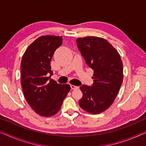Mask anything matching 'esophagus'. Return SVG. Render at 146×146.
<instances>
[{
    "mask_svg": "<svg viewBox=\"0 0 146 146\" xmlns=\"http://www.w3.org/2000/svg\"><path fill=\"white\" fill-rule=\"evenodd\" d=\"M71 89H72V90H75V89H78L79 87L77 86H75V85L71 84Z\"/></svg>",
    "mask_w": 146,
    "mask_h": 146,
    "instance_id": "34e87169",
    "label": "esophagus"
}]
</instances>
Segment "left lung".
<instances>
[{"label": "left lung", "mask_w": 146, "mask_h": 146, "mask_svg": "<svg viewBox=\"0 0 146 146\" xmlns=\"http://www.w3.org/2000/svg\"><path fill=\"white\" fill-rule=\"evenodd\" d=\"M76 41L86 64L94 69L93 84L80 87L82 98L78 104L90 114H100L116 98L123 82V62L117 50L105 39L86 36Z\"/></svg>", "instance_id": "1"}]
</instances>
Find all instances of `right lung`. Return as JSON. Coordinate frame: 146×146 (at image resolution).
<instances>
[{"label": "right lung", "mask_w": 146, "mask_h": 146, "mask_svg": "<svg viewBox=\"0 0 146 146\" xmlns=\"http://www.w3.org/2000/svg\"><path fill=\"white\" fill-rule=\"evenodd\" d=\"M62 40L61 36L39 37L27 47L22 57L21 84L23 94L34 112L43 117L56 114L71 89L69 84H58L50 78L52 75L50 60Z\"/></svg>", "instance_id": "1"}]
</instances>
